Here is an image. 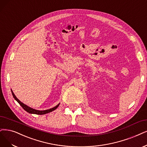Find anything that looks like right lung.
I'll return each mask as SVG.
<instances>
[{
    "mask_svg": "<svg viewBox=\"0 0 147 147\" xmlns=\"http://www.w3.org/2000/svg\"><path fill=\"white\" fill-rule=\"evenodd\" d=\"M11 93H12V94H13V97L14 98V99L19 103V104H20V105L26 111H27V112L29 113H31V114H36V115H45V114H47V113H50V112H51V111H54V110H55L56 109V108L59 107V104H58L57 105H56V107H53V108H50V109H49V110H42V111L37 110L33 109V108H31V107H28V106H27L26 105L24 104V103L20 102V101L17 98V97H16V96L14 95V93L13 92L12 90H11Z\"/></svg>",
    "mask_w": 147,
    "mask_h": 147,
    "instance_id": "add662e5",
    "label": "right lung"
}]
</instances>
